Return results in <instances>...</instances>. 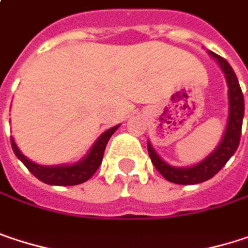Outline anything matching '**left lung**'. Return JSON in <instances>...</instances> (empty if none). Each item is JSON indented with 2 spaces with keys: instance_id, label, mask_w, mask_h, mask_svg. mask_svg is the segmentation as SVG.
<instances>
[{
  "instance_id": "8db88e82",
  "label": "left lung",
  "mask_w": 248,
  "mask_h": 248,
  "mask_svg": "<svg viewBox=\"0 0 248 248\" xmlns=\"http://www.w3.org/2000/svg\"><path fill=\"white\" fill-rule=\"evenodd\" d=\"M208 54L220 64L223 70L227 86H228V118H227V126L224 130L223 138L217 148L201 162L192 165V167H172L167 164L152 148L151 142L148 140V152L151 156L152 164L158 170L167 181L179 184V185H194L204 181H208L218 172L227 161L235 154L240 136H241V126H243V116H244V97L243 92L240 89V83L237 80V76L228 62L220 57L218 54L208 51Z\"/></svg>"
}]
</instances>
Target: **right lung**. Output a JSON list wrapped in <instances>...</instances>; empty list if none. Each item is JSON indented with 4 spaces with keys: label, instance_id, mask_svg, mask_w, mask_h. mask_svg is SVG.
I'll list each match as a JSON object with an SVG mask.
<instances>
[{
    "label": "right lung",
    "instance_id": "right-lung-1",
    "mask_svg": "<svg viewBox=\"0 0 248 248\" xmlns=\"http://www.w3.org/2000/svg\"><path fill=\"white\" fill-rule=\"evenodd\" d=\"M121 124H116V126L105 130L96 139V142L92 145L87 155L84 158H81L78 162L70 164V165L47 167V165H40V164L32 162L31 159H28L25 155H23V152L18 149L13 136H11V146H13V151L17 155V158L28 168V171L35 178H38L41 182L48 184V185H60V186L77 185V184H83L87 179H90L93 176V173L97 171V168L102 164L106 145H108L110 136L116 132V129Z\"/></svg>",
    "mask_w": 248,
    "mask_h": 248
}]
</instances>
